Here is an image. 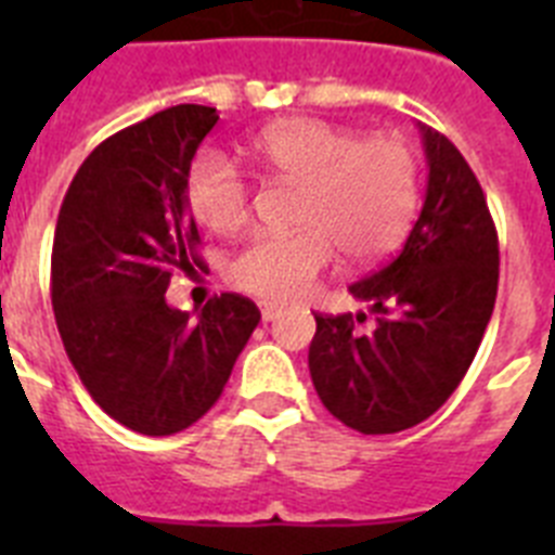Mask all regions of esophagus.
<instances>
[{
  "label": "esophagus",
  "mask_w": 555,
  "mask_h": 555,
  "mask_svg": "<svg viewBox=\"0 0 555 555\" xmlns=\"http://www.w3.org/2000/svg\"><path fill=\"white\" fill-rule=\"evenodd\" d=\"M261 317H263V322L278 320V317H281V308L272 306V302H263V306H261Z\"/></svg>",
  "instance_id": "1"
}]
</instances>
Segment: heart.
I'll use <instances>...</instances> for the list:
<instances>
[{
	"instance_id": "heart-1",
	"label": "heart",
	"mask_w": 555,
	"mask_h": 555,
	"mask_svg": "<svg viewBox=\"0 0 555 555\" xmlns=\"http://www.w3.org/2000/svg\"><path fill=\"white\" fill-rule=\"evenodd\" d=\"M269 178L300 185L294 235H258L228 263V281L258 300H300L338 247L352 261H377L403 242L420 199V171L400 139L358 132L317 119L269 125L249 144ZM189 205L214 233H233L249 219L253 194L242 171L205 155L189 178Z\"/></svg>"
}]
</instances>
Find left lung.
Instances as JSON below:
<instances>
[{
  "label": "left lung",
  "instance_id": "1",
  "mask_svg": "<svg viewBox=\"0 0 555 555\" xmlns=\"http://www.w3.org/2000/svg\"><path fill=\"white\" fill-rule=\"evenodd\" d=\"M423 130L428 189L403 249L350 286L375 327L313 313V389L336 420L366 436L414 428L467 375L498 297V230L475 171L453 141ZM366 320L364 313L358 322Z\"/></svg>",
  "mask_w": 555,
  "mask_h": 555
}]
</instances>
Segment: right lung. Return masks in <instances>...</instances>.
Listing matches in <instances>:
<instances>
[{
    "label": "right lung",
    "mask_w": 555,
    "mask_h": 555,
    "mask_svg": "<svg viewBox=\"0 0 555 555\" xmlns=\"http://www.w3.org/2000/svg\"><path fill=\"white\" fill-rule=\"evenodd\" d=\"M217 107L175 105L102 141L77 169L52 244V311L94 403L125 428L171 436L217 403L261 311L219 294L197 320L166 302L199 263L189 214L194 152Z\"/></svg>",
    "instance_id": "obj_1"
}]
</instances>
